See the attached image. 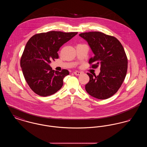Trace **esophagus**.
<instances>
[{"label":"esophagus","instance_id":"esophagus-1","mask_svg":"<svg viewBox=\"0 0 147 147\" xmlns=\"http://www.w3.org/2000/svg\"><path fill=\"white\" fill-rule=\"evenodd\" d=\"M74 74H75V75H76V76H80V75H81V74H82V73H81V72L78 71H74Z\"/></svg>","mask_w":147,"mask_h":147}]
</instances>
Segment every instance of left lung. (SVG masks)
<instances>
[{"label": "left lung", "instance_id": "left-lung-1", "mask_svg": "<svg viewBox=\"0 0 147 147\" xmlns=\"http://www.w3.org/2000/svg\"><path fill=\"white\" fill-rule=\"evenodd\" d=\"M79 36L88 42L94 54L89 61L90 68L100 67L98 76L87 73L90 80L85 85L86 91L98 99L111 97L119 90L127 71V57L122 44L116 37L98 31Z\"/></svg>", "mask_w": 147, "mask_h": 147}]
</instances>
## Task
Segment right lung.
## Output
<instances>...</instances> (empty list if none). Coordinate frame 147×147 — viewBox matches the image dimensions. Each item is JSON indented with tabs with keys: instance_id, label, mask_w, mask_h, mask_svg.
Instances as JSON below:
<instances>
[{
	"instance_id": "obj_1",
	"label": "right lung",
	"mask_w": 147,
	"mask_h": 147,
	"mask_svg": "<svg viewBox=\"0 0 147 147\" xmlns=\"http://www.w3.org/2000/svg\"><path fill=\"white\" fill-rule=\"evenodd\" d=\"M77 34L52 31L36 34L29 39L21 56L20 66L28 86L36 94L47 96L62 87L63 78L69 74V71H55L49 63L58 58L60 47Z\"/></svg>"
}]
</instances>
